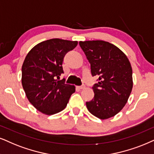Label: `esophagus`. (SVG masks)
Returning <instances> with one entry per match:
<instances>
[{"label": "esophagus", "instance_id": "34e87169", "mask_svg": "<svg viewBox=\"0 0 154 154\" xmlns=\"http://www.w3.org/2000/svg\"><path fill=\"white\" fill-rule=\"evenodd\" d=\"M77 87H78V89H83L85 88V85H82V86H79Z\"/></svg>", "mask_w": 154, "mask_h": 154}]
</instances>
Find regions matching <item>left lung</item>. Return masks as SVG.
<instances>
[{
	"mask_svg": "<svg viewBox=\"0 0 154 154\" xmlns=\"http://www.w3.org/2000/svg\"><path fill=\"white\" fill-rule=\"evenodd\" d=\"M79 45L98 77L92 87L94 98L86 102L87 109L101 119L115 116L125 106L133 87L132 68L126 54L103 40L80 41Z\"/></svg>",
	"mask_w": 154,
	"mask_h": 154,
	"instance_id": "8db88e82",
	"label": "left lung"
}]
</instances>
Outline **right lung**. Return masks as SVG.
I'll return each instance as SVG.
<instances>
[{
	"mask_svg": "<svg viewBox=\"0 0 154 154\" xmlns=\"http://www.w3.org/2000/svg\"><path fill=\"white\" fill-rule=\"evenodd\" d=\"M77 41L50 39L39 43L28 52L22 66V85L29 102L47 115L57 114L67 106L75 87L59 80L64 73L65 54Z\"/></svg>",
	"mask_w": 154,
	"mask_h": 154,
	"instance_id": "add662e5",
	"label": "right lung"
}]
</instances>
